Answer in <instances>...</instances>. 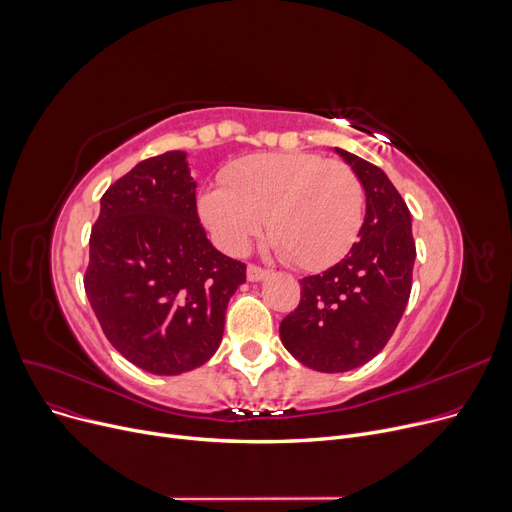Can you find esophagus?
Instances as JSON below:
<instances>
[{"mask_svg":"<svg viewBox=\"0 0 512 512\" xmlns=\"http://www.w3.org/2000/svg\"><path fill=\"white\" fill-rule=\"evenodd\" d=\"M268 277V270L258 264H248V279L250 281H262Z\"/></svg>","mask_w":512,"mask_h":512,"instance_id":"esophagus-1","label":"esophagus"}]
</instances>
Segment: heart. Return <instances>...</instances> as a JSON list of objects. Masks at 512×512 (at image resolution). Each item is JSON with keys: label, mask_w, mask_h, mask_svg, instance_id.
Wrapping results in <instances>:
<instances>
[{"label": "heart", "mask_w": 512, "mask_h": 512, "mask_svg": "<svg viewBox=\"0 0 512 512\" xmlns=\"http://www.w3.org/2000/svg\"><path fill=\"white\" fill-rule=\"evenodd\" d=\"M223 184L200 198V215L219 244L239 254L262 231L297 268L341 260L364 219V188L341 161L314 153H268L233 163Z\"/></svg>", "instance_id": "heart-1"}]
</instances>
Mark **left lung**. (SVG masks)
<instances>
[{"instance_id": "obj_1", "label": "left lung", "mask_w": 512, "mask_h": 512, "mask_svg": "<svg viewBox=\"0 0 512 512\" xmlns=\"http://www.w3.org/2000/svg\"><path fill=\"white\" fill-rule=\"evenodd\" d=\"M366 190L359 242L335 266L304 277L302 299L279 326L285 349L318 372H347L378 355L405 312L415 242L411 213L386 173L337 148Z\"/></svg>"}]
</instances>
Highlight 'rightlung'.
I'll return each mask as SVG.
<instances>
[{
  "label": "right lung",
  "mask_w": 512,
  "mask_h": 512,
  "mask_svg": "<svg viewBox=\"0 0 512 512\" xmlns=\"http://www.w3.org/2000/svg\"><path fill=\"white\" fill-rule=\"evenodd\" d=\"M244 281L246 264L206 239L182 150L140 161L103 194L84 291L105 337L134 366L175 376L208 362Z\"/></svg>",
  "instance_id": "right-lung-1"
}]
</instances>
